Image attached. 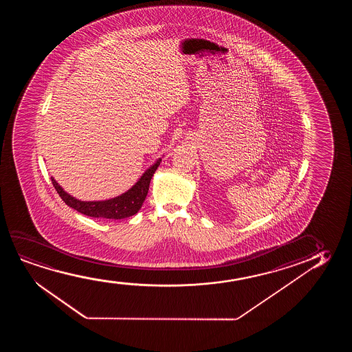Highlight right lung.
Returning <instances> with one entry per match:
<instances>
[{
    "label": "right lung",
    "mask_w": 352,
    "mask_h": 352,
    "mask_svg": "<svg viewBox=\"0 0 352 352\" xmlns=\"http://www.w3.org/2000/svg\"><path fill=\"white\" fill-rule=\"evenodd\" d=\"M160 162L161 159L156 164H153L149 169H146V172L127 192L108 201L82 202L69 196L67 192H65L63 188L55 182L53 177H52V183L55 190L58 191V196L63 198V202L66 203L68 207L73 208L74 210L82 212L87 217L120 220V219L132 217L138 212L148 195L150 180L153 178L155 170L159 167Z\"/></svg>",
    "instance_id": "right-lung-1"
}]
</instances>
